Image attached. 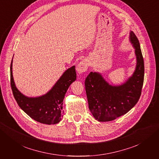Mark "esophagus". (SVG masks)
I'll use <instances>...</instances> for the list:
<instances>
[{"label":"esophagus","mask_w":159,"mask_h":159,"mask_svg":"<svg viewBox=\"0 0 159 159\" xmlns=\"http://www.w3.org/2000/svg\"><path fill=\"white\" fill-rule=\"evenodd\" d=\"M88 68V61L86 59H84L81 60L77 66V71L79 74H82L84 72L87 71Z\"/></svg>","instance_id":"34e87169"}]
</instances>
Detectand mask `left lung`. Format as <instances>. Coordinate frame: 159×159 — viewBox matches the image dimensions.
<instances>
[{"instance_id": "left-lung-1", "label": "left lung", "mask_w": 159, "mask_h": 159, "mask_svg": "<svg viewBox=\"0 0 159 159\" xmlns=\"http://www.w3.org/2000/svg\"><path fill=\"white\" fill-rule=\"evenodd\" d=\"M129 40L134 48L137 64L133 75L119 85H112L102 74L90 72L85 81L89 109L96 120L111 121L127 113L140 98L144 81L145 67L138 38L130 32Z\"/></svg>"}]
</instances>
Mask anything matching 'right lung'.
Segmentation results:
<instances>
[{"mask_svg":"<svg viewBox=\"0 0 159 159\" xmlns=\"http://www.w3.org/2000/svg\"><path fill=\"white\" fill-rule=\"evenodd\" d=\"M76 80L75 66L62 74L52 88L45 95L29 98L23 95L14 84L12 75V60L11 64V85L14 99L28 116L35 121L47 125H54L61 121L63 101L70 85Z\"/></svg>","mask_w":159,"mask_h":159,"instance_id":"right-lung-1","label":"right lung"}]
</instances>
